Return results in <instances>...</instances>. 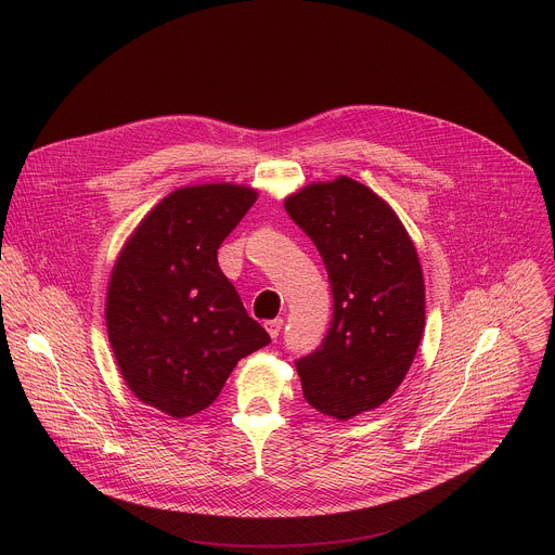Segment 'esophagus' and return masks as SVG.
Segmentation results:
<instances>
[{
  "mask_svg": "<svg viewBox=\"0 0 555 555\" xmlns=\"http://www.w3.org/2000/svg\"><path fill=\"white\" fill-rule=\"evenodd\" d=\"M282 325H284V319H271V321L264 323V327H267V332L271 335V339H278V337H280Z\"/></svg>",
  "mask_w": 555,
  "mask_h": 555,
  "instance_id": "1",
  "label": "esophagus"
}]
</instances>
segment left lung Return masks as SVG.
<instances>
[{"label": "left lung", "instance_id": "1", "mask_svg": "<svg viewBox=\"0 0 555 555\" xmlns=\"http://www.w3.org/2000/svg\"><path fill=\"white\" fill-rule=\"evenodd\" d=\"M314 243L332 288L321 346L297 359L310 406L350 420L400 387L424 332V280L393 209L363 183H312L284 203Z\"/></svg>", "mask_w": 555, "mask_h": 555}]
</instances>
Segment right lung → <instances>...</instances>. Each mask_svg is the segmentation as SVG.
I'll use <instances>...</instances> for the list:
<instances>
[{"label":"right lung","instance_id":"right-lung-1","mask_svg":"<svg viewBox=\"0 0 555 555\" xmlns=\"http://www.w3.org/2000/svg\"><path fill=\"white\" fill-rule=\"evenodd\" d=\"M251 188H181L122 249L106 293L118 367L146 404L188 417L209 406L236 363L271 344L218 267V247L256 203Z\"/></svg>","mask_w":555,"mask_h":555}]
</instances>
